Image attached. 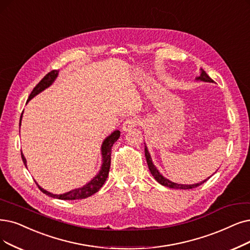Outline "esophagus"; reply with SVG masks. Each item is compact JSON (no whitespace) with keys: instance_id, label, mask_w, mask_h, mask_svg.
Here are the masks:
<instances>
[{"instance_id":"1","label":"esophagus","mask_w":250,"mask_h":250,"mask_svg":"<svg viewBox=\"0 0 250 250\" xmlns=\"http://www.w3.org/2000/svg\"><path fill=\"white\" fill-rule=\"evenodd\" d=\"M137 123H138L137 119H136V118H134V117H130V118L126 119L125 121H124V123H123V125H122L123 131H125V132H126V131L131 130L132 128H134V127L137 125Z\"/></svg>"}]
</instances>
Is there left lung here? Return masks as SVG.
<instances>
[{"mask_svg":"<svg viewBox=\"0 0 250 250\" xmlns=\"http://www.w3.org/2000/svg\"><path fill=\"white\" fill-rule=\"evenodd\" d=\"M200 76L197 77L196 80H200V81H203V82H209L211 83L213 82V80L209 77L205 71H203L202 68H200ZM145 154H146V163H147V166H148V169L149 171H151L152 175L154 176V178L156 179V181L161 184L162 186H165V187H168V188H182V189H188V188H197L199 186H201L202 184H204L207 179H205V181L201 182V183H198V184H194V185H181V184H176V183H173L171 181H169V179L165 178L161 173L159 172L158 169L156 168V166L153 164V161H152V158H151V155H149L148 151H147V147L146 146H145Z\"/></svg>","mask_w":250,"mask_h":250,"instance_id":"1","label":"left lung"}]
</instances>
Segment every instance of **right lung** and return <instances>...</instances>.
Returning a JSON list of instances; mask_svg holds the SVG:
<instances>
[{
    "label": "right lung",
    "instance_id": "right-lung-1",
    "mask_svg": "<svg viewBox=\"0 0 250 250\" xmlns=\"http://www.w3.org/2000/svg\"><path fill=\"white\" fill-rule=\"evenodd\" d=\"M58 76V71L54 69V71H51L50 73H48L41 81L39 82V84L33 89L32 93L29 94L27 102L31 101L33 97H35L37 94H39L40 92H42L43 90H45L46 88H48L49 86H51L52 83L55 81V79ZM23 114V112H22ZM22 114L21 116V119H22ZM120 137V131L116 130L113 133L109 134L103 143L102 146V155H103V165L101 170L99 172L91 179L90 182L88 184H86L85 186H83L82 188H78L75 189H72V191L66 192L64 194H61V195H56V194H52L46 189H44L43 188L40 187L38 184L37 186L39 187V188L41 189V191L50 196L52 198H57V199H61V200H79V199H85L90 197L91 195L95 194L96 192H98L101 188L103 187V185L104 184V182L106 181L107 175H108V171H109V167H111V153H112V146L113 145L118 141V138ZM21 158H22V161L24 163V165L26 166V160L21 152Z\"/></svg>",
    "mask_w": 250,
    "mask_h": 250
}]
</instances>
